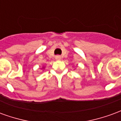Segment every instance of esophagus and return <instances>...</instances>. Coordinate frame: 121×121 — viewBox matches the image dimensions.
Returning <instances> with one entry per match:
<instances>
[{"instance_id":"1","label":"esophagus","mask_w":121,"mask_h":121,"mask_svg":"<svg viewBox=\"0 0 121 121\" xmlns=\"http://www.w3.org/2000/svg\"><path fill=\"white\" fill-rule=\"evenodd\" d=\"M56 60H61V57L60 56H56Z\"/></svg>"}]
</instances>
